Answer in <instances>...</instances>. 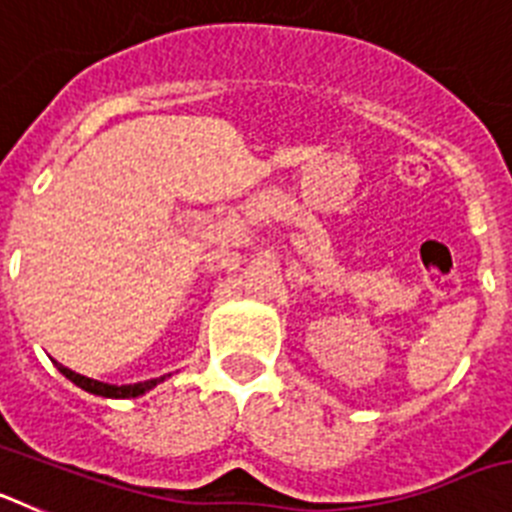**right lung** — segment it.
Masks as SVG:
<instances>
[{
	"label": "right lung",
	"instance_id": "add662e5",
	"mask_svg": "<svg viewBox=\"0 0 512 512\" xmlns=\"http://www.w3.org/2000/svg\"><path fill=\"white\" fill-rule=\"evenodd\" d=\"M58 372L63 374V377H69L71 382L76 384V387H81V390L92 392V395H99V397H115V400H125V397H138L143 395V392H148L151 387H156L158 382H164V377L158 379H148V382H138V384H107V382H97V379H89V377H81V374L71 372V369H66V366H61L56 361Z\"/></svg>",
	"mask_w": 512,
	"mask_h": 512
}]
</instances>
